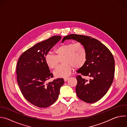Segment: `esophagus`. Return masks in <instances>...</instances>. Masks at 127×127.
Here are the masks:
<instances>
[{"instance_id": "esophagus-1", "label": "esophagus", "mask_w": 127, "mask_h": 127, "mask_svg": "<svg viewBox=\"0 0 127 127\" xmlns=\"http://www.w3.org/2000/svg\"><path fill=\"white\" fill-rule=\"evenodd\" d=\"M69 79V78L68 77H65L64 79V81H67V80Z\"/></svg>"}]
</instances>
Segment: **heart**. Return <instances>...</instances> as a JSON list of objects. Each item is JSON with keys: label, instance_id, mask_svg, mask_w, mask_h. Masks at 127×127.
<instances>
[{"label": "heart", "instance_id": "1", "mask_svg": "<svg viewBox=\"0 0 127 127\" xmlns=\"http://www.w3.org/2000/svg\"><path fill=\"white\" fill-rule=\"evenodd\" d=\"M56 55L48 53L45 57L47 65L52 69H55L61 60L63 63L59 66L54 74L56 77H66L70 75L74 67H82L87 61V51L84 46L80 43L63 44L55 49Z\"/></svg>", "mask_w": 127, "mask_h": 127}]
</instances>
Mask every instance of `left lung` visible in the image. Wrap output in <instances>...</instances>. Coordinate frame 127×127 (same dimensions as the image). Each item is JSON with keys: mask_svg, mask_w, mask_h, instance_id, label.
<instances>
[{"mask_svg": "<svg viewBox=\"0 0 127 127\" xmlns=\"http://www.w3.org/2000/svg\"><path fill=\"white\" fill-rule=\"evenodd\" d=\"M74 40L82 44L87 51V61L77 72L76 93L82 100L94 103L100 99L111 87L114 77L115 60L113 54L98 40L88 36L71 34L63 39ZM91 78L88 82L81 75Z\"/></svg>", "mask_w": 127, "mask_h": 127, "instance_id": "obj_1", "label": "left lung"}]
</instances>
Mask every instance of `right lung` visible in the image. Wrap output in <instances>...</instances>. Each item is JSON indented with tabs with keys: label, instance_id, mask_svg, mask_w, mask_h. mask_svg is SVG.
I'll return each instance as SVG.
<instances>
[{
	"label": "right lung",
	"instance_id": "obj_1",
	"mask_svg": "<svg viewBox=\"0 0 127 127\" xmlns=\"http://www.w3.org/2000/svg\"><path fill=\"white\" fill-rule=\"evenodd\" d=\"M61 39L59 35L35 44L24 52L16 65L17 81L25 98L39 107H47L57 99L63 78H57L46 83L53 77L45 61L51 49Z\"/></svg>",
	"mask_w": 127,
	"mask_h": 127
}]
</instances>
